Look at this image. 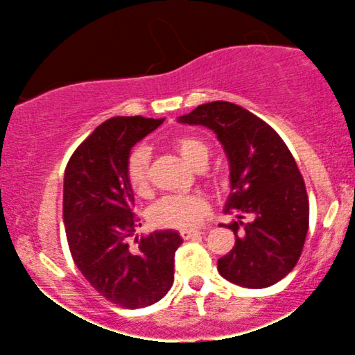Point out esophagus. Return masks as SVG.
Wrapping results in <instances>:
<instances>
[{"mask_svg": "<svg viewBox=\"0 0 355 355\" xmlns=\"http://www.w3.org/2000/svg\"><path fill=\"white\" fill-rule=\"evenodd\" d=\"M200 234L202 232H198V230H180V237L183 240H189L191 237H198Z\"/></svg>", "mask_w": 355, "mask_h": 355, "instance_id": "1", "label": "esophagus"}]
</instances>
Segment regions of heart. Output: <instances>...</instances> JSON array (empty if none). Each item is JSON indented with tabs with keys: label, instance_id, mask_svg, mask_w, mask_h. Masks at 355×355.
<instances>
[{
	"label": "heart",
	"instance_id": "heart-1",
	"mask_svg": "<svg viewBox=\"0 0 355 355\" xmlns=\"http://www.w3.org/2000/svg\"><path fill=\"white\" fill-rule=\"evenodd\" d=\"M178 155L193 166L203 168L209 162L210 146L200 137L182 133L172 140ZM126 180L137 195H146L150 191V152L144 145L135 146L126 158ZM218 182L215 175L211 178ZM209 211V202L200 193L190 195H166L150 209V222L160 229L189 230L197 227Z\"/></svg>",
	"mask_w": 355,
	"mask_h": 355
}]
</instances>
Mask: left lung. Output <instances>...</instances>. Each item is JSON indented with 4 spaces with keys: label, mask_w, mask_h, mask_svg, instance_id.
I'll list each match as a JSON object with an SVG mask.
<instances>
[{
    "label": "left lung",
    "mask_w": 355,
    "mask_h": 355,
    "mask_svg": "<svg viewBox=\"0 0 355 355\" xmlns=\"http://www.w3.org/2000/svg\"><path fill=\"white\" fill-rule=\"evenodd\" d=\"M178 121L214 130L230 162L225 211L240 220L227 225L237 239L218 259L220 275L247 288L282 280L299 262L309 230L307 190L291 150L270 125L229 101L200 105Z\"/></svg>",
    "instance_id": "8db88e82"
}]
</instances>
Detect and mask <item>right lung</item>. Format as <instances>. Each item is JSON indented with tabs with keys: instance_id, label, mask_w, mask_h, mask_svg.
<instances>
[{
	"instance_id": "add662e5",
	"label": "right lung",
	"mask_w": 355,
	"mask_h": 355,
	"mask_svg": "<svg viewBox=\"0 0 355 355\" xmlns=\"http://www.w3.org/2000/svg\"><path fill=\"white\" fill-rule=\"evenodd\" d=\"M162 123L164 118H110L73 152L64 170L63 222L73 262L100 295L125 309L164 299L173 285L175 250L183 242L175 230L130 242L140 223L126 158Z\"/></svg>"
}]
</instances>
